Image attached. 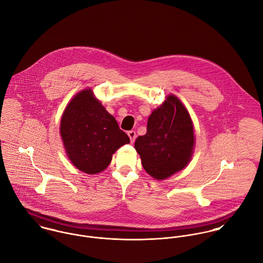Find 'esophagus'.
Here are the masks:
<instances>
[{"mask_svg": "<svg viewBox=\"0 0 263 263\" xmlns=\"http://www.w3.org/2000/svg\"><path fill=\"white\" fill-rule=\"evenodd\" d=\"M128 136H129V138H130V141H131V142H134V141H135V138H136V132L133 131V130H131V131L128 132Z\"/></svg>", "mask_w": 263, "mask_h": 263, "instance_id": "esophagus-1", "label": "esophagus"}]
</instances>
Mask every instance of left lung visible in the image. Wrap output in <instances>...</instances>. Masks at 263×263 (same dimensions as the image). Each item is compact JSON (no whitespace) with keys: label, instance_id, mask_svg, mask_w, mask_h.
<instances>
[{"label":"left lung","instance_id":"1","mask_svg":"<svg viewBox=\"0 0 263 263\" xmlns=\"http://www.w3.org/2000/svg\"><path fill=\"white\" fill-rule=\"evenodd\" d=\"M194 129L187 108L175 96H168L148 118L147 132L137 137L135 149L144 170L163 180L183 170L193 155Z\"/></svg>","mask_w":263,"mask_h":263}]
</instances>
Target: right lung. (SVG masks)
<instances>
[{"label":"right lung","instance_id":"right-lung-1","mask_svg":"<svg viewBox=\"0 0 263 263\" xmlns=\"http://www.w3.org/2000/svg\"><path fill=\"white\" fill-rule=\"evenodd\" d=\"M60 134L72 163L89 175L103 172L115 152L130 143L128 135L90 88L78 92L66 106Z\"/></svg>","mask_w":263,"mask_h":263}]
</instances>
